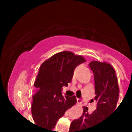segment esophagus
Returning <instances> with one entry per match:
<instances>
[{
    "label": "esophagus",
    "mask_w": 132,
    "mask_h": 132,
    "mask_svg": "<svg viewBox=\"0 0 132 132\" xmlns=\"http://www.w3.org/2000/svg\"><path fill=\"white\" fill-rule=\"evenodd\" d=\"M77 103L79 104L82 103V100L80 98H77Z\"/></svg>",
    "instance_id": "1"
}]
</instances>
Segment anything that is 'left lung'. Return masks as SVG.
Masks as SVG:
<instances>
[{
	"mask_svg": "<svg viewBox=\"0 0 132 132\" xmlns=\"http://www.w3.org/2000/svg\"><path fill=\"white\" fill-rule=\"evenodd\" d=\"M88 66L94 74L96 108L88 114V108L84 106L83 114L71 122L69 132H88L87 130L89 128L104 121L117 105L120 90L116 71L112 66L106 62L97 61H91Z\"/></svg>",
	"mask_w": 132,
	"mask_h": 132,
	"instance_id": "8db88e82",
	"label": "left lung"
}]
</instances>
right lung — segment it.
Segmentation results:
<instances>
[{
  "label": "right lung",
  "mask_w": 132,
  "mask_h": 132,
  "mask_svg": "<svg viewBox=\"0 0 132 132\" xmlns=\"http://www.w3.org/2000/svg\"><path fill=\"white\" fill-rule=\"evenodd\" d=\"M84 62L82 56L65 51L53 55L41 65L31 103L36 126L52 131L58 120L76 104V96H63L61 90L71 82L75 69Z\"/></svg>",
  "instance_id": "1"
}]
</instances>
